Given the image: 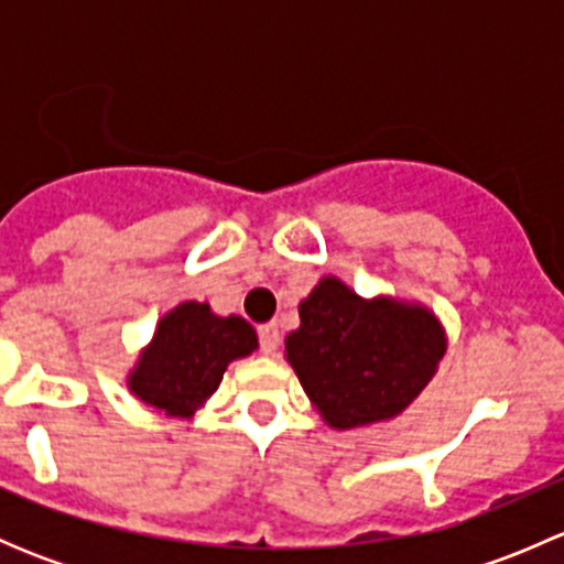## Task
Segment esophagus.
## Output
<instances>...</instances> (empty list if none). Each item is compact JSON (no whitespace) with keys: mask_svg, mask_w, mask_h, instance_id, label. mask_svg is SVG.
<instances>
[{"mask_svg":"<svg viewBox=\"0 0 564 564\" xmlns=\"http://www.w3.org/2000/svg\"><path fill=\"white\" fill-rule=\"evenodd\" d=\"M259 340H261V351H264V355H275L278 344H281V329H278V324L275 322L261 324Z\"/></svg>","mask_w":564,"mask_h":564,"instance_id":"obj_1","label":"esophagus"}]
</instances>
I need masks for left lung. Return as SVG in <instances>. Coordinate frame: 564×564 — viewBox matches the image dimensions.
I'll return each mask as SVG.
<instances>
[{
	"mask_svg": "<svg viewBox=\"0 0 564 564\" xmlns=\"http://www.w3.org/2000/svg\"><path fill=\"white\" fill-rule=\"evenodd\" d=\"M447 351L440 316L423 303L360 297L340 278H318L286 335V362L311 406L335 431L398 417L434 379Z\"/></svg>",
	"mask_w": 564,
	"mask_h": 564,
	"instance_id": "left-lung-1",
	"label": "left lung"
}]
</instances>
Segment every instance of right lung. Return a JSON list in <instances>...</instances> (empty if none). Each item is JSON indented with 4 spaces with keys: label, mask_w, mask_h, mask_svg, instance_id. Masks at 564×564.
Segmentation results:
<instances>
[{
    "label": "right lung",
    "mask_w": 564,
    "mask_h": 564,
    "mask_svg": "<svg viewBox=\"0 0 564 564\" xmlns=\"http://www.w3.org/2000/svg\"><path fill=\"white\" fill-rule=\"evenodd\" d=\"M256 349L259 335L246 318L218 316L209 303L185 300L161 316L124 384L152 412L191 420L218 390L229 362Z\"/></svg>",
    "instance_id": "1"
}]
</instances>
